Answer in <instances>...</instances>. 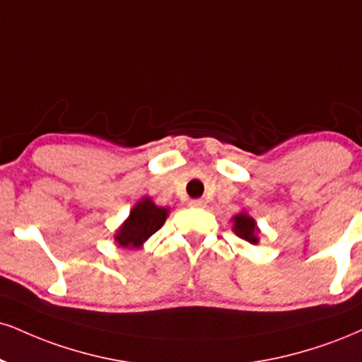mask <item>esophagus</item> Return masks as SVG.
Instances as JSON below:
<instances>
[{"mask_svg":"<svg viewBox=\"0 0 362 362\" xmlns=\"http://www.w3.org/2000/svg\"><path fill=\"white\" fill-rule=\"evenodd\" d=\"M189 206L194 207V209H202V207H206V200H202V199H194V200H190Z\"/></svg>","mask_w":362,"mask_h":362,"instance_id":"esophagus-1","label":"esophagus"}]
</instances>
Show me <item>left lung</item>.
<instances>
[{
  "label": "left lung",
  "instance_id": "obj_1",
  "mask_svg": "<svg viewBox=\"0 0 362 362\" xmlns=\"http://www.w3.org/2000/svg\"><path fill=\"white\" fill-rule=\"evenodd\" d=\"M230 221H233V230L236 236L251 243V245H258L261 230L258 228V224H256L255 217H251L246 211H243L234 216Z\"/></svg>",
  "mask_w": 362,
  "mask_h": 362
}]
</instances>
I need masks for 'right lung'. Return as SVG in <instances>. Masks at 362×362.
<instances>
[{
    "instance_id": "add662e5",
    "label": "right lung",
    "mask_w": 362,
    "mask_h": 362,
    "mask_svg": "<svg viewBox=\"0 0 362 362\" xmlns=\"http://www.w3.org/2000/svg\"><path fill=\"white\" fill-rule=\"evenodd\" d=\"M170 209L160 207L150 197L139 199L134 204L124 223L116 229L115 241L121 247L138 250L167 221Z\"/></svg>"
}]
</instances>
